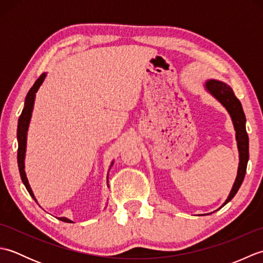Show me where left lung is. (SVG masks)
<instances>
[{
  "label": "left lung",
  "instance_id": "8db88e82",
  "mask_svg": "<svg viewBox=\"0 0 263 263\" xmlns=\"http://www.w3.org/2000/svg\"><path fill=\"white\" fill-rule=\"evenodd\" d=\"M204 89L226 108L232 119L234 130L236 132L235 138L237 142L239 157L237 175L230 194H228L226 201L221 205L224 206L235 197L238 189L242 185L245 173H247V166L249 161V137L247 133V128H245V122H247V119H245V114L243 111L241 102L236 98L233 89L228 86L227 83L219 80L209 79L204 82Z\"/></svg>",
  "mask_w": 263,
  "mask_h": 263
}]
</instances>
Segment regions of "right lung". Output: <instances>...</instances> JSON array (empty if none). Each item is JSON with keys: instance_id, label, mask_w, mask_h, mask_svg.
Returning <instances> with one entry per match:
<instances>
[{"instance_id": "add662e5", "label": "right lung", "mask_w": 263, "mask_h": 263, "mask_svg": "<svg viewBox=\"0 0 263 263\" xmlns=\"http://www.w3.org/2000/svg\"><path fill=\"white\" fill-rule=\"evenodd\" d=\"M47 73L44 72V73L38 78L36 82L33 83V86L30 88V90L28 91L26 99H25V106L24 109H22V113L18 120V130H16V139H18V166H19V172H20V176L21 180L24 182L25 186L27 189V191L29 192V194L32 197V199L36 201L37 200L33 195L32 190L29 185V182H28V178L25 172V158H26V149H27V135H28V128H29L30 124V120H31V115H32V110H33V104H35V98H36V92L38 91V89L41 88L43 85L44 80H45ZM114 160L110 163V167L113 166ZM108 170V172H109ZM107 183H108V174H107ZM58 219L65 221V222H73L71 219L66 217H59Z\"/></svg>"}]
</instances>
